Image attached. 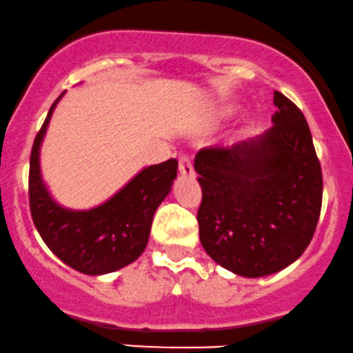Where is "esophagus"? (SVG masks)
Instances as JSON below:
<instances>
[{"mask_svg":"<svg viewBox=\"0 0 353 353\" xmlns=\"http://www.w3.org/2000/svg\"><path fill=\"white\" fill-rule=\"evenodd\" d=\"M178 170H180L181 175H185V176H193L194 175L192 160H190L188 157H180V163H178Z\"/></svg>","mask_w":353,"mask_h":353,"instance_id":"obj_1","label":"esophagus"}]
</instances>
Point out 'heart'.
Returning a JSON list of instances; mask_svg holds the SVG:
<instances>
[{"label":"heart","mask_w":353,"mask_h":353,"mask_svg":"<svg viewBox=\"0 0 353 353\" xmlns=\"http://www.w3.org/2000/svg\"><path fill=\"white\" fill-rule=\"evenodd\" d=\"M233 107H228V109H225V110H223L221 112V117H228V115H231V114H233Z\"/></svg>","instance_id":"obj_1"}]
</instances>
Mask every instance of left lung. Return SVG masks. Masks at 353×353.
<instances>
[{
    "label": "left lung",
    "mask_w": 353,
    "mask_h": 353,
    "mask_svg": "<svg viewBox=\"0 0 353 353\" xmlns=\"http://www.w3.org/2000/svg\"><path fill=\"white\" fill-rule=\"evenodd\" d=\"M264 134L194 157L201 185L200 241L244 277L274 274L307 250L322 208V168L304 114L274 90Z\"/></svg>",
    "instance_id": "obj_1"
}]
</instances>
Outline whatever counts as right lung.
Segmentation results:
<instances>
[{
	"mask_svg": "<svg viewBox=\"0 0 353 353\" xmlns=\"http://www.w3.org/2000/svg\"><path fill=\"white\" fill-rule=\"evenodd\" d=\"M37 132L29 160V208L37 233L62 263L89 276L119 271L142 254L152 219L176 178L178 161L170 159L143 168L110 200L87 211L65 210L46 188L39 170V148L54 107Z\"/></svg>",
	"mask_w": 353,
	"mask_h": 353,
	"instance_id": "obj_1",
	"label": "right lung"
}]
</instances>
